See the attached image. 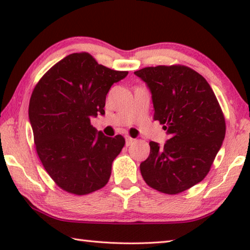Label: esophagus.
Returning <instances> with one entry per match:
<instances>
[{"label":"esophagus","instance_id":"esophagus-1","mask_svg":"<svg viewBox=\"0 0 250 250\" xmlns=\"http://www.w3.org/2000/svg\"><path fill=\"white\" fill-rule=\"evenodd\" d=\"M133 141H134V139L130 138V137H125V146H129L132 145Z\"/></svg>","mask_w":250,"mask_h":250}]
</instances>
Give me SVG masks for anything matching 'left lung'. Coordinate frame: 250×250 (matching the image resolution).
I'll return each mask as SVG.
<instances>
[{
	"instance_id": "1",
	"label": "left lung",
	"mask_w": 250,
	"mask_h": 250,
	"mask_svg": "<svg viewBox=\"0 0 250 250\" xmlns=\"http://www.w3.org/2000/svg\"><path fill=\"white\" fill-rule=\"evenodd\" d=\"M134 74L151 91L153 119L170 134L162 146L150 142L140 164L143 180L159 192H184L207 175L221 149L226 132L221 105L206 79L189 67H146Z\"/></svg>"
}]
</instances>
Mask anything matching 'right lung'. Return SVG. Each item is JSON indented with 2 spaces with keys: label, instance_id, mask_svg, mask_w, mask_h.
I'll return each mask as SVG.
<instances>
[{
  "label": "right lung",
  "instance_id": "add662e5",
  "mask_svg": "<svg viewBox=\"0 0 250 250\" xmlns=\"http://www.w3.org/2000/svg\"><path fill=\"white\" fill-rule=\"evenodd\" d=\"M128 71L99 65L88 53L55 64L34 88L28 117L37 154L64 191L86 195L108 183L125 138L97 131L91 117L104 115L105 96Z\"/></svg>",
  "mask_w": 250,
  "mask_h": 250
}]
</instances>
